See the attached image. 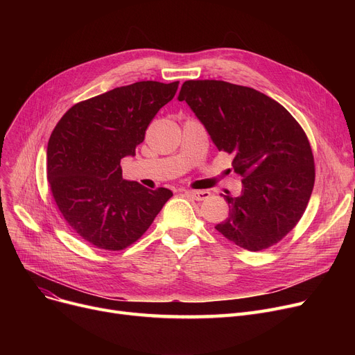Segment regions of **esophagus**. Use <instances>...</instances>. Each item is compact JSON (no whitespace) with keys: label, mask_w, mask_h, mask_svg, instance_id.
Returning a JSON list of instances; mask_svg holds the SVG:
<instances>
[{"label":"esophagus","mask_w":355,"mask_h":355,"mask_svg":"<svg viewBox=\"0 0 355 355\" xmlns=\"http://www.w3.org/2000/svg\"><path fill=\"white\" fill-rule=\"evenodd\" d=\"M185 194H187L191 198H194L196 201H204V200H207L210 197V193L206 191V190H187V191H185Z\"/></svg>","instance_id":"34e87169"}]
</instances>
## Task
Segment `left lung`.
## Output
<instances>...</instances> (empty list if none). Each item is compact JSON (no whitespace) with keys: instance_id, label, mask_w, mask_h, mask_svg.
<instances>
[{"instance_id":"left-lung-1","label":"left lung","mask_w":355,"mask_h":355,"mask_svg":"<svg viewBox=\"0 0 355 355\" xmlns=\"http://www.w3.org/2000/svg\"><path fill=\"white\" fill-rule=\"evenodd\" d=\"M185 101L218 151L243 177L239 197L225 196L229 217L216 229L250 252L282 240L301 220L315 181L309 141L289 112L265 93L223 80H187Z\"/></svg>"}]
</instances>
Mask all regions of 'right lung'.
I'll use <instances>...</instances> for the list:
<instances>
[{
	"mask_svg": "<svg viewBox=\"0 0 355 355\" xmlns=\"http://www.w3.org/2000/svg\"><path fill=\"white\" fill-rule=\"evenodd\" d=\"M180 82H137L71 106L47 145V180L69 226L92 246L122 250L153 225L173 197L122 178L121 159L134 157L157 112Z\"/></svg>",
	"mask_w": 355,
	"mask_h": 355,
	"instance_id": "right-lung-1",
	"label": "right lung"
}]
</instances>
